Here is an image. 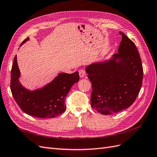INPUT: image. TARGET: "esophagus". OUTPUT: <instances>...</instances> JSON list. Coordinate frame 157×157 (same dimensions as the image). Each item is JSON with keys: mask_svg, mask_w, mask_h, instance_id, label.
I'll list each match as a JSON object with an SVG mask.
<instances>
[{"mask_svg": "<svg viewBox=\"0 0 157 157\" xmlns=\"http://www.w3.org/2000/svg\"><path fill=\"white\" fill-rule=\"evenodd\" d=\"M86 71H85L84 69H80L79 71V75H80V78L84 77L85 76H86Z\"/></svg>", "mask_w": 157, "mask_h": 157, "instance_id": "34e87169", "label": "esophagus"}]
</instances>
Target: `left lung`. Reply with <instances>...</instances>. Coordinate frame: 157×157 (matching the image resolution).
<instances>
[{
	"mask_svg": "<svg viewBox=\"0 0 157 157\" xmlns=\"http://www.w3.org/2000/svg\"><path fill=\"white\" fill-rule=\"evenodd\" d=\"M122 40L118 53L111 59L86 67L92 82L91 105L102 115H111L131 106L139 94L143 66L134 42L120 31Z\"/></svg>",
	"mask_w": 157,
	"mask_h": 157,
	"instance_id": "left-lung-1",
	"label": "left lung"
}]
</instances>
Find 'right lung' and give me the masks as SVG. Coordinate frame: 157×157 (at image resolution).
<instances>
[{
  "label": "right lung",
  "instance_id": "add662e5",
  "mask_svg": "<svg viewBox=\"0 0 157 157\" xmlns=\"http://www.w3.org/2000/svg\"><path fill=\"white\" fill-rule=\"evenodd\" d=\"M28 40L29 38H27L21 44ZM20 76L16 56L11 70L10 89L12 96L23 112L40 118H54L64 113L66 110L65 98L73 85L79 80L78 71L72 74L61 73L44 87L29 91L20 84Z\"/></svg>",
  "mask_w": 157,
  "mask_h": 157
}]
</instances>
